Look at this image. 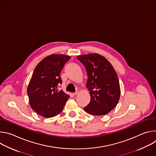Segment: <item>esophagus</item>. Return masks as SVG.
Wrapping results in <instances>:
<instances>
[{"instance_id": "1", "label": "esophagus", "mask_w": 156, "mask_h": 156, "mask_svg": "<svg viewBox=\"0 0 156 156\" xmlns=\"http://www.w3.org/2000/svg\"><path fill=\"white\" fill-rule=\"evenodd\" d=\"M78 93H79V91H78V90H77V91H76V92H75V93H73V95H75H75H77V94H78Z\"/></svg>"}]
</instances>
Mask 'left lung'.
Masks as SVG:
<instances>
[{
	"instance_id": "1",
	"label": "left lung",
	"mask_w": 156,
	"mask_h": 156,
	"mask_svg": "<svg viewBox=\"0 0 156 156\" xmlns=\"http://www.w3.org/2000/svg\"><path fill=\"white\" fill-rule=\"evenodd\" d=\"M77 58L86 69V87L91 96L90 102L84 107V110L94 115L108 114L116 107L120 96L116 72L111 63L99 54L82 55Z\"/></svg>"
}]
</instances>
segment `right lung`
<instances>
[{
    "mask_svg": "<svg viewBox=\"0 0 156 156\" xmlns=\"http://www.w3.org/2000/svg\"><path fill=\"white\" fill-rule=\"evenodd\" d=\"M70 58L62 54H52L36 66L27 89L30 104L39 115L51 118L59 114L70 96L58 87L62 83L60 73Z\"/></svg>",
    "mask_w": 156,
    "mask_h": 156,
    "instance_id": "right-lung-1",
    "label": "right lung"
}]
</instances>
